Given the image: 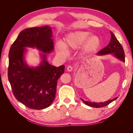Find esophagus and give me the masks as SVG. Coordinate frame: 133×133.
<instances>
[{
  "label": "esophagus",
  "instance_id": "1",
  "mask_svg": "<svg viewBox=\"0 0 133 133\" xmlns=\"http://www.w3.org/2000/svg\"><path fill=\"white\" fill-rule=\"evenodd\" d=\"M73 66H71V65H69V66H67L66 69H67V70H68V71H72V70H73Z\"/></svg>",
  "mask_w": 133,
  "mask_h": 133
}]
</instances>
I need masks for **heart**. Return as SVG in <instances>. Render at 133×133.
<instances>
[{
    "label": "heart",
    "instance_id": "1",
    "mask_svg": "<svg viewBox=\"0 0 133 133\" xmlns=\"http://www.w3.org/2000/svg\"><path fill=\"white\" fill-rule=\"evenodd\" d=\"M88 31H74L68 34L63 44L58 42L56 44L55 48L57 53L62 56H66L67 50L78 49L84 43L83 54H87L95 51L100 45V39L97 35H91Z\"/></svg>",
    "mask_w": 133,
    "mask_h": 133
}]
</instances>
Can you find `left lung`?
<instances>
[{"mask_svg":"<svg viewBox=\"0 0 133 133\" xmlns=\"http://www.w3.org/2000/svg\"><path fill=\"white\" fill-rule=\"evenodd\" d=\"M110 33L111 39L109 44L106 47L104 48L103 49L99 51L97 55H102L112 53L118 59H120L121 61H123V62H125V54L123 48L121 45V44L119 43L117 39L116 38L114 34L112 33L111 31H110ZM117 98L118 97H116L113 99L109 100H108V101L105 102L104 103H94L91 102H87L84 101L83 99H82V100L85 104H87V105L94 108H102L108 105V104H109Z\"/></svg>","mask_w":133,"mask_h":133,"instance_id":"obj_1","label":"left lung"}]
</instances>
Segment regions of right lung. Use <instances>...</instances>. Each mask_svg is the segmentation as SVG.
Here are the masks:
<instances>
[{"label": "right lung", "instance_id": "obj_1", "mask_svg": "<svg viewBox=\"0 0 133 133\" xmlns=\"http://www.w3.org/2000/svg\"><path fill=\"white\" fill-rule=\"evenodd\" d=\"M51 28L44 26L25 29L19 33L9 52L8 76L13 93L19 102L33 109L49 107L55 97L58 79L65 66L48 63L43 54L39 66L30 68L24 60L25 47H36L43 53L54 50Z\"/></svg>", "mask_w": 133, "mask_h": 133}]
</instances>
